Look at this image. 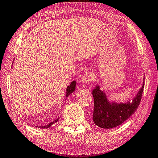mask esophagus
Listing matches in <instances>:
<instances>
[{"label": "esophagus", "mask_w": 158, "mask_h": 158, "mask_svg": "<svg viewBox=\"0 0 158 158\" xmlns=\"http://www.w3.org/2000/svg\"><path fill=\"white\" fill-rule=\"evenodd\" d=\"M93 81V76L92 74L89 72L85 73L82 77V81L85 84H90Z\"/></svg>", "instance_id": "34e87169"}]
</instances>
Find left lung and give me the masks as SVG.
<instances>
[{
    "label": "left lung",
    "mask_w": 158,
    "mask_h": 158,
    "mask_svg": "<svg viewBox=\"0 0 158 158\" xmlns=\"http://www.w3.org/2000/svg\"><path fill=\"white\" fill-rule=\"evenodd\" d=\"M144 82L142 88L132 102L127 103L110 102L106 98L105 93L96 85L93 89L92 95L94 100V109L93 113V121L96 126L105 129L113 128L122 124L126 119L135 113L141 100L144 88Z\"/></svg>",
    "instance_id": "8db88e82"
}]
</instances>
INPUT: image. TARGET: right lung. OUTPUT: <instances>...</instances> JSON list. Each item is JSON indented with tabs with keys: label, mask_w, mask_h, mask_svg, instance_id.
I'll use <instances>...</instances> for the list:
<instances>
[{
	"label": "right lung",
	"mask_w": 158,
	"mask_h": 158,
	"mask_svg": "<svg viewBox=\"0 0 158 158\" xmlns=\"http://www.w3.org/2000/svg\"><path fill=\"white\" fill-rule=\"evenodd\" d=\"M75 87H76V81H72L71 83H70V84L67 87V88H66V98H67V97H68L70 94H72L74 91H75ZM58 121V118H57L56 120H54V121H53L52 122H51V123H49V124H48V125H46V126H39V127H41V128H48V127H51V126L52 125H53V123H55L56 122H57Z\"/></svg>",
	"instance_id": "right-lung-1"
}]
</instances>
